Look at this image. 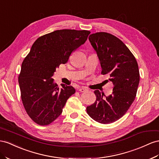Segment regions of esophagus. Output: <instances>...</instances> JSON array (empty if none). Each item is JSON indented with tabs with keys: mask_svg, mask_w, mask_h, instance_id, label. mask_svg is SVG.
<instances>
[{
	"mask_svg": "<svg viewBox=\"0 0 159 159\" xmlns=\"http://www.w3.org/2000/svg\"><path fill=\"white\" fill-rule=\"evenodd\" d=\"M88 90H89L88 88L87 87H84V86L81 87V88H80L79 89V91H80V92H86V91H88Z\"/></svg>",
	"mask_w": 159,
	"mask_h": 159,
	"instance_id": "esophagus-1",
	"label": "esophagus"
}]
</instances>
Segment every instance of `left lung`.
<instances>
[{
  "instance_id": "left-lung-1",
  "label": "left lung",
  "mask_w": 159,
  "mask_h": 159,
  "mask_svg": "<svg viewBox=\"0 0 159 159\" xmlns=\"http://www.w3.org/2000/svg\"><path fill=\"white\" fill-rule=\"evenodd\" d=\"M89 41L100 60L102 74L110 75L114 88L105 98L95 90L96 102L87 107V113L98 122L110 124L122 118L135 99L140 81L138 63L126 45L111 34L93 33Z\"/></svg>"
}]
</instances>
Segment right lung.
<instances>
[{
    "instance_id": "add662e5",
    "label": "right lung",
    "mask_w": 159,
    "mask_h": 159,
    "mask_svg": "<svg viewBox=\"0 0 159 159\" xmlns=\"http://www.w3.org/2000/svg\"><path fill=\"white\" fill-rule=\"evenodd\" d=\"M90 31L57 30L39 37L25 58L19 75L21 100L27 114L41 126L53 122L62 113L74 87L61 84L59 88L51 78L60 64L86 41Z\"/></svg>"
}]
</instances>
